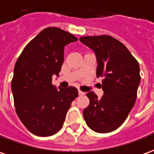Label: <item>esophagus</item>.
I'll list each match as a JSON object with an SVG mask.
<instances>
[{
    "instance_id": "esophagus-1",
    "label": "esophagus",
    "mask_w": 154,
    "mask_h": 154,
    "mask_svg": "<svg viewBox=\"0 0 154 154\" xmlns=\"http://www.w3.org/2000/svg\"><path fill=\"white\" fill-rule=\"evenodd\" d=\"M78 92H79V95H83L84 94H85V92H83V91H80V90H79V91H78Z\"/></svg>"
}]
</instances>
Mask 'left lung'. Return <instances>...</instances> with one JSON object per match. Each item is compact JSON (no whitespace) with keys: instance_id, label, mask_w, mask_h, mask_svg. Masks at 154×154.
Masks as SVG:
<instances>
[{"instance_id":"left-lung-1","label":"left lung","mask_w":154,"mask_h":154,"mask_svg":"<svg viewBox=\"0 0 154 154\" xmlns=\"http://www.w3.org/2000/svg\"><path fill=\"white\" fill-rule=\"evenodd\" d=\"M79 41L94 51L96 75L103 78L101 98L93 91L86 94L90 105L84 109V118L95 132H113L125 122L135 104L141 81L139 63L124 44L111 36L81 37Z\"/></svg>"}]
</instances>
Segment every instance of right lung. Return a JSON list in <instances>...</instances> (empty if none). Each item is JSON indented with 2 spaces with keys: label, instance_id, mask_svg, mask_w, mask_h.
<instances>
[{
  "label": "right lung",
  "instance_id": "obj_1",
  "mask_svg": "<svg viewBox=\"0 0 154 154\" xmlns=\"http://www.w3.org/2000/svg\"><path fill=\"white\" fill-rule=\"evenodd\" d=\"M78 39L58 27L43 29L23 49L16 62L11 91L17 114L32 133L48 137L63 127L75 87L57 88L53 75L59 76L64 47Z\"/></svg>",
  "mask_w": 154,
  "mask_h": 154
}]
</instances>
